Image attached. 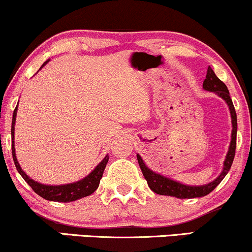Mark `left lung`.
I'll use <instances>...</instances> for the list:
<instances>
[{"mask_svg": "<svg viewBox=\"0 0 252 252\" xmlns=\"http://www.w3.org/2000/svg\"><path fill=\"white\" fill-rule=\"evenodd\" d=\"M202 88L206 91L215 92L217 96H219L225 100V103L227 104L228 110H230L231 115V123H232V131H231V142L228 146L227 154L225 156L224 163H222V170L220 174L218 175V178H216L215 180L209 182V184L200 185V186H192V185H185L182 182H179L173 179L163 176L162 174H158V173L154 172L144 163L140 154H137V161L140 164V168L142 170V174L148 182L149 189L155 192L156 194L160 195H169V196H175L179 199H189V198H200V196L207 195L209 193L212 192L213 189L220 184L222 179L225 178V175L227 174L228 170H230L231 166H232L233 158H235V153H236V142H237V115L235 106H233L232 99H231L230 94H228V90L224 83L216 76V73L213 72L212 68H207L206 78H205L204 83H202Z\"/></svg>", "mask_w": 252, "mask_h": 252, "instance_id": "1", "label": "left lung"}]
</instances>
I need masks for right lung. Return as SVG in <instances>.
<instances>
[{
	"instance_id": "right-lung-1",
	"label": "right lung",
	"mask_w": 252,
	"mask_h": 252,
	"mask_svg": "<svg viewBox=\"0 0 252 252\" xmlns=\"http://www.w3.org/2000/svg\"><path fill=\"white\" fill-rule=\"evenodd\" d=\"M50 59L46 60L40 67V70L46 65ZM16 112H17V105L13 114V121H11V152H13V160L15 163V167L20 175L24 178V180L27 182L28 185L33 189L34 192L41 198L46 199L50 201H59V202H71L78 199L85 198V196L91 195L99 186L100 179H102L104 169H105L106 163L109 161V156L105 155V158L100 161L99 163L94 167V169L91 173H89L85 178L82 180H78L76 182H71V184H63V185H45L41 182H37L33 179H31L26 173L22 170L21 166H20L19 161H17L16 153H15V121H16Z\"/></svg>"
}]
</instances>
